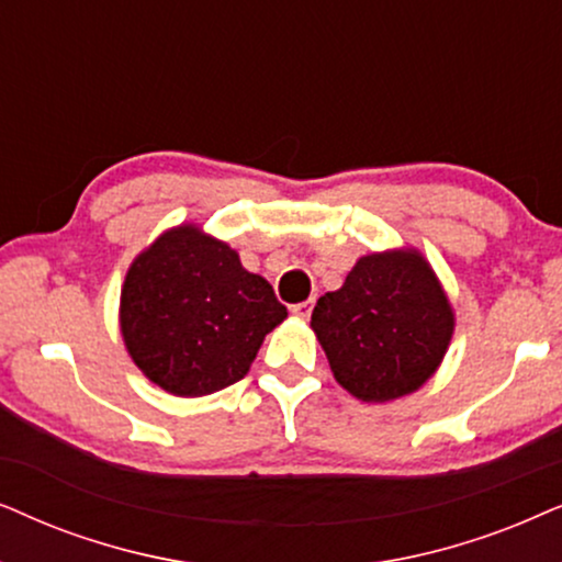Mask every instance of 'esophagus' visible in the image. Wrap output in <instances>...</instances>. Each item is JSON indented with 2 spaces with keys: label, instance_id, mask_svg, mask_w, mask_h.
<instances>
[{
  "label": "esophagus",
  "instance_id": "esophagus-1",
  "mask_svg": "<svg viewBox=\"0 0 562 562\" xmlns=\"http://www.w3.org/2000/svg\"><path fill=\"white\" fill-rule=\"evenodd\" d=\"M311 311H313V301H305V303H297L293 305V316L297 318H311Z\"/></svg>",
  "mask_w": 562,
  "mask_h": 562
}]
</instances>
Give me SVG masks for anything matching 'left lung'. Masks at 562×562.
I'll list each match as a JSON object with an SVG mask.
<instances>
[{
	"instance_id": "1",
	"label": "left lung",
	"mask_w": 562,
	"mask_h": 562,
	"mask_svg": "<svg viewBox=\"0 0 562 562\" xmlns=\"http://www.w3.org/2000/svg\"><path fill=\"white\" fill-rule=\"evenodd\" d=\"M311 326L344 391L368 403L422 387L450 347L454 313L416 249L368 254L318 297Z\"/></svg>"
}]
</instances>
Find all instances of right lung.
Here are the masks:
<instances>
[{"label": "right lung", "instance_id": "1", "mask_svg": "<svg viewBox=\"0 0 562 562\" xmlns=\"http://www.w3.org/2000/svg\"><path fill=\"white\" fill-rule=\"evenodd\" d=\"M285 318L265 277L246 272L226 241L192 223L164 231L140 251L120 290V334L131 359L182 398L238 383Z\"/></svg>", "mask_w": 562, "mask_h": 562}]
</instances>
